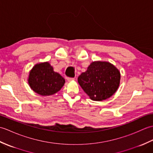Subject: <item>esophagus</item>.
<instances>
[{
	"label": "esophagus",
	"instance_id": "1",
	"mask_svg": "<svg viewBox=\"0 0 153 153\" xmlns=\"http://www.w3.org/2000/svg\"><path fill=\"white\" fill-rule=\"evenodd\" d=\"M67 80H68V82H71V81H74L75 78H73V77H68Z\"/></svg>",
	"mask_w": 153,
	"mask_h": 153
}]
</instances>
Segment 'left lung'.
Returning a JSON list of instances; mask_svg holds the SVG:
<instances>
[{
	"label": "left lung",
	"mask_w": 153,
	"mask_h": 153,
	"mask_svg": "<svg viewBox=\"0 0 153 153\" xmlns=\"http://www.w3.org/2000/svg\"><path fill=\"white\" fill-rule=\"evenodd\" d=\"M77 81L91 99L100 101L110 98L115 93L120 85V73L108 62L95 61L91 63Z\"/></svg>",
	"instance_id": "obj_1"
}]
</instances>
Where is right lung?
Returning a JSON list of instances; mask_svg holds the SVG:
<instances>
[{
	"instance_id": "right-lung-1",
	"label": "right lung",
	"mask_w": 153,
	"mask_h": 153,
	"mask_svg": "<svg viewBox=\"0 0 153 153\" xmlns=\"http://www.w3.org/2000/svg\"><path fill=\"white\" fill-rule=\"evenodd\" d=\"M28 83L31 89L39 95L48 96L59 91L64 85L65 79L54 71L53 68L46 62L33 67L29 75Z\"/></svg>"
}]
</instances>
